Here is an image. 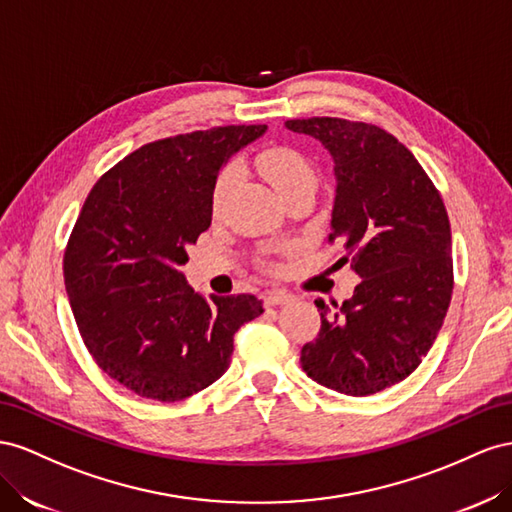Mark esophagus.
Instances as JSON below:
<instances>
[{
	"mask_svg": "<svg viewBox=\"0 0 512 512\" xmlns=\"http://www.w3.org/2000/svg\"><path fill=\"white\" fill-rule=\"evenodd\" d=\"M264 300L268 306H276V304H287L289 300H294V296L287 294V291H281V289H272V291H268Z\"/></svg>",
	"mask_w": 512,
	"mask_h": 512,
	"instance_id": "1",
	"label": "esophagus"
}]
</instances>
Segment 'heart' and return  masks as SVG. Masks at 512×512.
<instances>
[{"label":"heart","instance_id":"1","mask_svg":"<svg viewBox=\"0 0 512 512\" xmlns=\"http://www.w3.org/2000/svg\"><path fill=\"white\" fill-rule=\"evenodd\" d=\"M257 167L281 197H287L294 191H302V188H315L319 178L313 160L304 152L289 148V145H276V148H268L261 152L257 158ZM233 180H236V165H225L218 171L210 195L212 212H218L223 208V203L233 186Z\"/></svg>","mask_w":512,"mask_h":512}]
</instances>
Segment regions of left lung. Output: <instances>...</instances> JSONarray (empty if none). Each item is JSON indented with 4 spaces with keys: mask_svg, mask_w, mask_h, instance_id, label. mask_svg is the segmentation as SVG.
Segmentation results:
<instances>
[{
    "mask_svg": "<svg viewBox=\"0 0 512 512\" xmlns=\"http://www.w3.org/2000/svg\"><path fill=\"white\" fill-rule=\"evenodd\" d=\"M285 126L332 154L328 242H341L339 261L352 259L362 279L337 313L315 300L321 328L302 347V369L321 386L367 397L414 373L444 324L455 285L448 212L427 171L384 128L341 118Z\"/></svg>",
    "mask_w": 512,
    "mask_h": 512,
    "instance_id": "1",
    "label": "left lung"
}]
</instances>
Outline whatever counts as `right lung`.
<instances>
[{"instance_id": "obj_1", "label": "right lung", "mask_w": 512, "mask_h": 512, "mask_svg": "<svg viewBox=\"0 0 512 512\" xmlns=\"http://www.w3.org/2000/svg\"><path fill=\"white\" fill-rule=\"evenodd\" d=\"M266 126H216L141 145L87 195L64 283L98 367L139 397L175 403L221 377L233 334L264 313L251 294H195L180 266L212 223V184Z\"/></svg>"}]
</instances>
